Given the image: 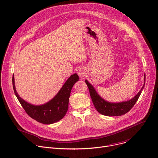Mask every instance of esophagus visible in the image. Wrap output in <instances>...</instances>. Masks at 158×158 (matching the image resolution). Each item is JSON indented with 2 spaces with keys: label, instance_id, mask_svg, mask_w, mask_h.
<instances>
[{
  "label": "esophagus",
  "instance_id": "34e87169",
  "mask_svg": "<svg viewBox=\"0 0 158 158\" xmlns=\"http://www.w3.org/2000/svg\"><path fill=\"white\" fill-rule=\"evenodd\" d=\"M77 74L79 77H82L84 76V75L85 74V69L83 68V67H79V68L77 71Z\"/></svg>",
  "mask_w": 158,
  "mask_h": 158
}]
</instances>
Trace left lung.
I'll return each mask as SVG.
<instances>
[{
    "label": "left lung",
    "instance_id": "left-lung-1",
    "mask_svg": "<svg viewBox=\"0 0 158 158\" xmlns=\"http://www.w3.org/2000/svg\"><path fill=\"white\" fill-rule=\"evenodd\" d=\"M146 76H144V84L139 92L132 99L120 102H111L103 99L96 91L94 86L87 80L85 82L89 88V93L95 108L100 114L107 116H119L125 114L134 106L139 99L145 85Z\"/></svg>",
    "mask_w": 158,
    "mask_h": 158
}]
</instances>
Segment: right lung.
Returning <instances> with one entry per match:
<instances>
[{"mask_svg": "<svg viewBox=\"0 0 158 158\" xmlns=\"http://www.w3.org/2000/svg\"><path fill=\"white\" fill-rule=\"evenodd\" d=\"M79 79L76 73L71 75L52 99L40 105L32 104L19 96L15 89L14 76H12V84L15 95L27 114L37 122L51 124L58 122L65 115L69 107L71 89Z\"/></svg>", "mask_w": 158, "mask_h": 158, "instance_id": "add662e5", "label": "right lung"}]
</instances>
